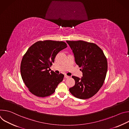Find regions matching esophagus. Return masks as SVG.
<instances>
[{"label":"esophagus","instance_id":"obj_1","mask_svg":"<svg viewBox=\"0 0 129 129\" xmlns=\"http://www.w3.org/2000/svg\"><path fill=\"white\" fill-rule=\"evenodd\" d=\"M64 77H65V78L66 79H68V78H70V77H69V76H67L66 75H65L64 76Z\"/></svg>","mask_w":129,"mask_h":129}]
</instances>
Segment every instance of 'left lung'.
<instances>
[{
	"label": "left lung",
	"mask_w": 129,
	"mask_h": 129,
	"mask_svg": "<svg viewBox=\"0 0 129 129\" xmlns=\"http://www.w3.org/2000/svg\"><path fill=\"white\" fill-rule=\"evenodd\" d=\"M74 54L76 64L81 67V78L72 76L75 86L70 93L80 99H88L94 95L103 86L108 69L106 57L96 44L79 41H66Z\"/></svg>",
	"instance_id": "8db88e82"
}]
</instances>
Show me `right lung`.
I'll return each mask as SVG.
<instances>
[{
    "label": "right lung",
    "instance_id": "add662e5",
    "mask_svg": "<svg viewBox=\"0 0 129 129\" xmlns=\"http://www.w3.org/2000/svg\"><path fill=\"white\" fill-rule=\"evenodd\" d=\"M67 47L65 42L45 40L33 44L23 57L20 66L22 79L34 95L45 97L53 93L64 78L50 68L59 52Z\"/></svg>",
    "mask_w": 129,
    "mask_h": 129
}]
</instances>
